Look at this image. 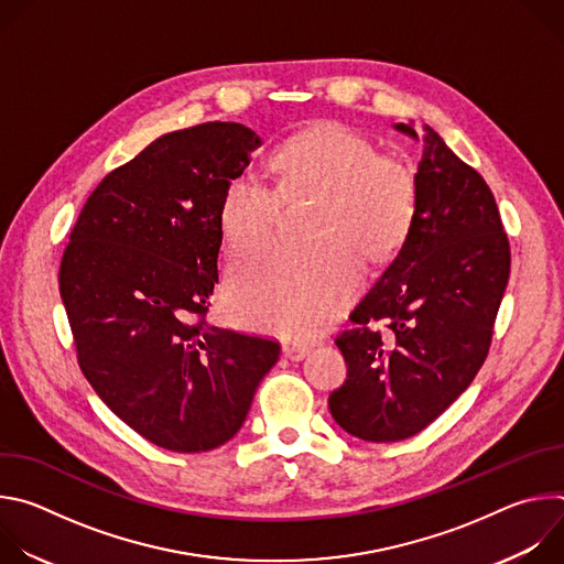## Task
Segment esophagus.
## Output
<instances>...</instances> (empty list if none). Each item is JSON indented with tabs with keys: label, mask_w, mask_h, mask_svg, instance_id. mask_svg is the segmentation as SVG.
<instances>
[{
	"label": "esophagus",
	"mask_w": 564,
	"mask_h": 564,
	"mask_svg": "<svg viewBox=\"0 0 564 564\" xmlns=\"http://www.w3.org/2000/svg\"><path fill=\"white\" fill-rule=\"evenodd\" d=\"M307 352H310V348H307L305 344L288 341V344L283 346V355H285L288 359H292V361H299V359H303Z\"/></svg>",
	"instance_id": "34e87169"
}]
</instances>
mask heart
I'll list each match as a JSON object with an SVG mask.
<instances>
[{
  "label": "heart",
  "instance_id": "1",
  "mask_svg": "<svg viewBox=\"0 0 564 564\" xmlns=\"http://www.w3.org/2000/svg\"><path fill=\"white\" fill-rule=\"evenodd\" d=\"M274 187L238 174L220 200V229L231 254L272 234L281 196L318 192L307 246L272 243L240 259L227 281V307L240 326L305 337L326 326L364 279L370 261L392 254L411 231L413 172L344 124L288 138L272 155Z\"/></svg>",
  "mask_w": 564,
  "mask_h": 564
}]
</instances>
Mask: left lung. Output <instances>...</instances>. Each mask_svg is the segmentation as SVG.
<instances>
[{
  "label": "left lung",
  "mask_w": 564,
  "mask_h": 564,
  "mask_svg": "<svg viewBox=\"0 0 564 564\" xmlns=\"http://www.w3.org/2000/svg\"><path fill=\"white\" fill-rule=\"evenodd\" d=\"M397 131L417 140L413 124ZM417 207L394 261L337 337L348 379L328 406L366 442H399L437 420L485 364L511 250L496 198L473 167L424 124ZM383 319L384 333L370 332Z\"/></svg>",
  "instance_id": "1"
}]
</instances>
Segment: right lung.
Instances as JSON below:
<instances>
[{"mask_svg": "<svg viewBox=\"0 0 564 564\" xmlns=\"http://www.w3.org/2000/svg\"><path fill=\"white\" fill-rule=\"evenodd\" d=\"M257 147L261 138L238 122L155 138L94 189L62 257L79 368L127 426L167 451L229 442L281 355L272 339L205 321L220 200Z\"/></svg>", "mask_w": 564, "mask_h": 564, "instance_id": "1", "label": "right lung"}]
</instances>
